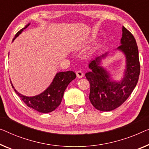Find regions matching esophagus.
<instances>
[{
  "label": "esophagus",
  "mask_w": 149,
  "mask_h": 149,
  "mask_svg": "<svg viewBox=\"0 0 149 149\" xmlns=\"http://www.w3.org/2000/svg\"><path fill=\"white\" fill-rule=\"evenodd\" d=\"M76 75H77V77H78V78H81V77H84V73L81 70L77 71Z\"/></svg>",
  "instance_id": "obj_1"
}]
</instances>
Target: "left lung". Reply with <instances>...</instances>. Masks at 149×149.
<instances>
[{
	"label": "left lung",
	"mask_w": 149,
	"mask_h": 149,
	"mask_svg": "<svg viewBox=\"0 0 149 149\" xmlns=\"http://www.w3.org/2000/svg\"><path fill=\"white\" fill-rule=\"evenodd\" d=\"M120 44L116 49L123 52L126 57L124 76L120 81L111 78L109 72L100 65L101 61L108 52L99 55L89 63L90 71L86 77L90 84L89 99L97 110L108 112L122 105L134 90L139 80L140 63L139 50L134 36L123 26Z\"/></svg>",
	"instance_id": "1"
}]
</instances>
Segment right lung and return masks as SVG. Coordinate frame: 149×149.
<instances>
[{"label":"right lung","mask_w":149,"mask_h":149,"mask_svg":"<svg viewBox=\"0 0 149 149\" xmlns=\"http://www.w3.org/2000/svg\"><path fill=\"white\" fill-rule=\"evenodd\" d=\"M30 25L29 23L15 35L13 41ZM76 77V75L72 71L61 72L56 74L53 81L46 90L39 95L35 96H26L22 95L15 90L12 82V87L14 88L21 99L25 102L28 107L33 108L37 112L42 113H49L55 110L60 105L63 98L64 92L69 84Z\"/></svg>","instance_id":"add662e5"}]
</instances>
